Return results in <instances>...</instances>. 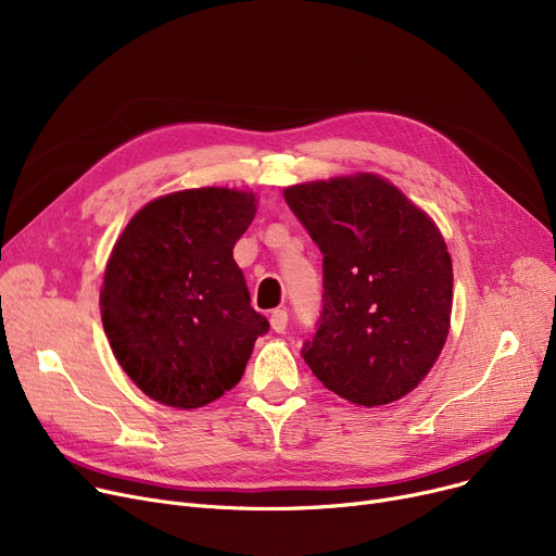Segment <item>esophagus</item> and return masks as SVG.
<instances>
[{
    "label": "esophagus",
    "instance_id": "1",
    "mask_svg": "<svg viewBox=\"0 0 556 556\" xmlns=\"http://www.w3.org/2000/svg\"><path fill=\"white\" fill-rule=\"evenodd\" d=\"M270 327H273L275 333H283L286 327H288V313L281 311V308L273 311V313H270Z\"/></svg>",
    "mask_w": 556,
    "mask_h": 556
}]
</instances>
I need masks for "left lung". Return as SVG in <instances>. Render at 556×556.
I'll list each match as a JSON object with an SVG mask.
<instances>
[{
  "label": "left lung",
  "instance_id": "1",
  "mask_svg": "<svg viewBox=\"0 0 556 556\" xmlns=\"http://www.w3.org/2000/svg\"><path fill=\"white\" fill-rule=\"evenodd\" d=\"M283 198L323 252V313L302 358L356 405L413 392L451 325L453 266L440 229L371 173L295 185Z\"/></svg>",
  "mask_w": 556,
  "mask_h": 556
}]
</instances>
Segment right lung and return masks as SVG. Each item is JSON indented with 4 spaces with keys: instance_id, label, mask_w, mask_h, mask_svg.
<instances>
[{
    "instance_id": "right-lung-1",
    "label": "right lung",
    "mask_w": 556,
    "mask_h": 556,
    "mask_svg": "<svg viewBox=\"0 0 556 556\" xmlns=\"http://www.w3.org/2000/svg\"><path fill=\"white\" fill-rule=\"evenodd\" d=\"M254 214L252 193L189 189L146 204L116 241L103 329L143 394L191 410L241 381L254 340L270 329L233 261Z\"/></svg>"
}]
</instances>
